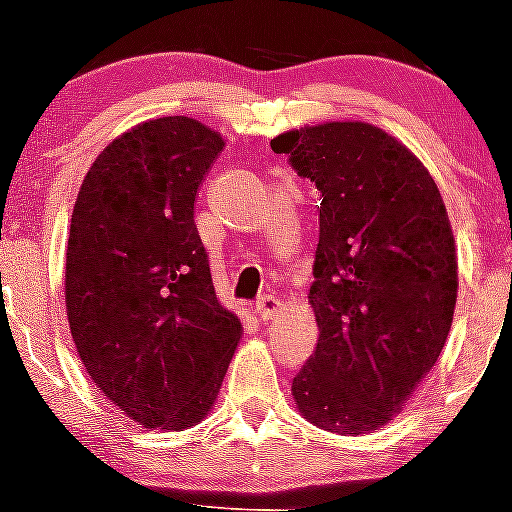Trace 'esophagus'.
Returning a JSON list of instances; mask_svg holds the SVG:
<instances>
[{"label": "esophagus", "instance_id": "1", "mask_svg": "<svg viewBox=\"0 0 512 512\" xmlns=\"http://www.w3.org/2000/svg\"><path fill=\"white\" fill-rule=\"evenodd\" d=\"M255 312H257V317H260V320H272V317H277L282 312V302L277 300L275 295H265V297H260V300H257V305H255Z\"/></svg>", "mask_w": 512, "mask_h": 512}]
</instances>
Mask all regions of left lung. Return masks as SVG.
<instances>
[{
    "label": "left lung",
    "instance_id": "8db88e82",
    "mask_svg": "<svg viewBox=\"0 0 512 512\" xmlns=\"http://www.w3.org/2000/svg\"><path fill=\"white\" fill-rule=\"evenodd\" d=\"M277 155L322 192L310 305L317 347L292 380L317 428H382L433 370L453 325L458 257L423 162L367 122L277 135Z\"/></svg>",
    "mask_w": 512,
    "mask_h": 512
}]
</instances>
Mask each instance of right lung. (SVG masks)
<instances>
[{"instance_id": "obj_1", "label": "right lung", "mask_w": 512, "mask_h": 512, "mask_svg": "<svg viewBox=\"0 0 512 512\" xmlns=\"http://www.w3.org/2000/svg\"><path fill=\"white\" fill-rule=\"evenodd\" d=\"M225 147L192 117H160L109 142L72 210L69 330L109 403L145 428L207 418L240 342L195 225V197Z\"/></svg>"}]
</instances>
